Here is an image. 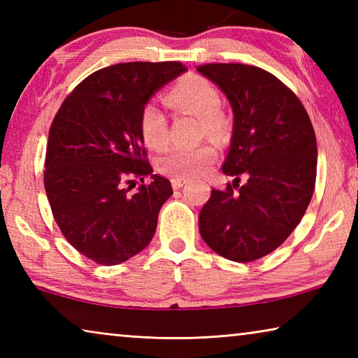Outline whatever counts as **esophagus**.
<instances>
[{
	"instance_id": "esophagus-1",
	"label": "esophagus",
	"mask_w": 358,
	"mask_h": 358,
	"mask_svg": "<svg viewBox=\"0 0 358 358\" xmlns=\"http://www.w3.org/2000/svg\"><path fill=\"white\" fill-rule=\"evenodd\" d=\"M186 183H187L186 178H173V180H172L173 189H180V187H183Z\"/></svg>"
}]
</instances>
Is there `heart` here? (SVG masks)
<instances>
[{"label": "heart", "instance_id": "b5f03b06", "mask_svg": "<svg viewBox=\"0 0 358 358\" xmlns=\"http://www.w3.org/2000/svg\"><path fill=\"white\" fill-rule=\"evenodd\" d=\"M169 106L178 112L192 115L201 120L205 134L217 137L222 134L226 123L221 117V94L216 87L201 76L181 78L167 94ZM141 134L145 145L159 150L167 141L166 115L155 102L145 104L141 112ZM215 150L210 145H201L191 150H171L157 159L161 173L173 178H196L207 171L215 161Z\"/></svg>", "mask_w": 358, "mask_h": 358}]
</instances>
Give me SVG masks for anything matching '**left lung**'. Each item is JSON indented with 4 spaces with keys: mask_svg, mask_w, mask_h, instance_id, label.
Instances as JSON below:
<instances>
[{
    "mask_svg": "<svg viewBox=\"0 0 358 358\" xmlns=\"http://www.w3.org/2000/svg\"><path fill=\"white\" fill-rule=\"evenodd\" d=\"M217 85L234 112L222 172L234 186L211 191L199 230L211 250L234 262H251L284 243L311 202L317 142L300 99L281 80L256 66H199ZM248 177L237 192L238 175Z\"/></svg>",
    "mask_w": 358,
    "mask_h": 358,
    "instance_id": "left-lung-1",
    "label": "left lung"
}]
</instances>
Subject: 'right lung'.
I'll list each match as a JSON object with an SVG mask.
<instances>
[{
  "instance_id": "1",
  "label": "right lung",
  "mask_w": 358,
  "mask_h": 358,
  "mask_svg": "<svg viewBox=\"0 0 358 358\" xmlns=\"http://www.w3.org/2000/svg\"><path fill=\"white\" fill-rule=\"evenodd\" d=\"M185 71L178 62L108 66L77 85L53 118L47 199L66 240L96 264L124 262L153 238L157 215L173 191L145 159L141 112ZM136 178L143 185L129 193L124 185H135Z\"/></svg>"
}]
</instances>
